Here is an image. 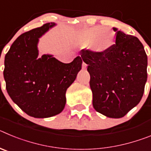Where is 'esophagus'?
Returning <instances> with one entry per match:
<instances>
[{
    "mask_svg": "<svg viewBox=\"0 0 151 151\" xmlns=\"http://www.w3.org/2000/svg\"><path fill=\"white\" fill-rule=\"evenodd\" d=\"M86 68H87V64L85 63V62H83L82 63V69H86Z\"/></svg>",
    "mask_w": 151,
    "mask_h": 151,
    "instance_id": "34e87169",
    "label": "esophagus"
}]
</instances>
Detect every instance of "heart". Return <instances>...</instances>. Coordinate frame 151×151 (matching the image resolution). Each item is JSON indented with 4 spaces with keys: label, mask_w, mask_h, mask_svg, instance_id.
I'll return each instance as SVG.
<instances>
[{
    "label": "heart",
    "mask_w": 151,
    "mask_h": 151,
    "mask_svg": "<svg viewBox=\"0 0 151 151\" xmlns=\"http://www.w3.org/2000/svg\"><path fill=\"white\" fill-rule=\"evenodd\" d=\"M83 41L89 44V49L98 56L109 51L115 41V35L110 30L102 26H95L87 29L84 32Z\"/></svg>",
    "instance_id": "heart-1"
}]
</instances>
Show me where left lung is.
<instances>
[{
    "mask_svg": "<svg viewBox=\"0 0 151 151\" xmlns=\"http://www.w3.org/2000/svg\"><path fill=\"white\" fill-rule=\"evenodd\" d=\"M116 44L98 56L81 50L88 64L95 110L110 118H121L139 104L147 78V57L137 37L113 28Z\"/></svg>",
    "mask_w": 151,
    "mask_h": 151,
    "instance_id": "left-lung-1",
    "label": "left lung"
}]
</instances>
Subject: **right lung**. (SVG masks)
<instances>
[{"instance_id": "obj_1", "label": "right lung", "mask_w": 151, "mask_h": 151, "mask_svg": "<svg viewBox=\"0 0 151 151\" xmlns=\"http://www.w3.org/2000/svg\"><path fill=\"white\" fill-rule=\"evenodd\" d=\"M54 26L47 22L22 34L5 56L6 91L22 111L35 118L51 117L63 111L66 90L82 69L80 57L70 63L50 54L38 57L39 38Z\"/></svg>"}]
</instances>
